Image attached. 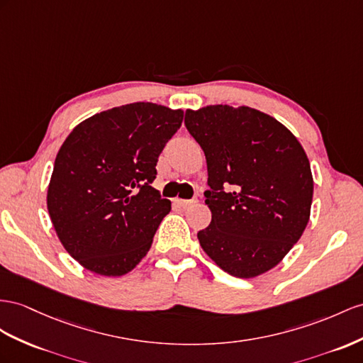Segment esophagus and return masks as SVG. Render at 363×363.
Here are the masks:
<instances>
[{"label": "esophagus", "mask_w": 363, "mask_h": 363, "mask_svg": "<svg viewBox=\"0 0 363 363\" xmlns=\"http://www.w3.org/2000/svg\"><path fill=\"white\" fill-rule=\"evenodd\" d=\"M174 203L178 207H181V208H187V207H190L191 203H194V201L191 199V201H189V199H179V198H176L174 199Z\"/></svg>", "instance_id": "34e87169"}]
</instances>
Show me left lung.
<instances>
[{
    "label": "left lung",
    "instance_id": "1",
    "mask_svg": "<svg viewBox=\"0 0 363 363\" xmlns=\"http://www.w3.org/2000/svg\"><path fill=\"white\" fill-rule=\"evenodd\" d=\"M184 123L207 160L211 222L198 233L202 250L240 279L272 270L310 219L313 174L301 143L245 106L187 110Z\"/></svg>",
    "mask_w": 363,
    "mask_h": 363
}]
</instances>
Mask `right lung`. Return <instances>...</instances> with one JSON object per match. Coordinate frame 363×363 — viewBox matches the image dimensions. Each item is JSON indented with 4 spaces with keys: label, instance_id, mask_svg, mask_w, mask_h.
Returning <instances> with one entry per match:
<instances>
[{
    "label": "right lung",
    "instance_id": "1",
    "mask_svg": "<svg viewBox=\"0 0 363 363\" xmlns=\"http://www.w3.org/2000/svg\"><path fill=\"white\" fill-rule=\"evenodd\" d=\"M184 111L153 102L113 107L82 121L61 145L48 210L67 253L101 276L141 262L172 203L152 187L162 148Z\"/></svg>",
    "mask_w": 363,
    "mask_h": 363
}]
</instances>
